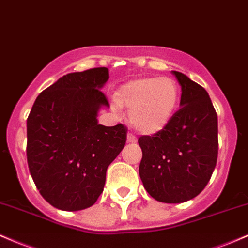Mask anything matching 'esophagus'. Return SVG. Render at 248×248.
I'll return each mask as SVG.
<instances>
[{"mask_svg":"<svg viewBox=\"0 0 248 248\" xmlns=\"http://www.w3.org/2000/svg\"><path fill=\"white\" fill-rule=\"evenodd\" d=\"M127 140H128V142H137V138H135V135L132 134V133H128V134H127Z\"/></svg>","mask_w":248,"mask_h":248,"instance_id":"esophagus-1","label":"esophagus"}]
</instances>
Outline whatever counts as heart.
Returning <instances> with one entry per match:
<instances>
[{"label": "heart", "instance_id": "obj_1", "mask_svg": "<svg viewBox=\"0 0 248 248\" xmlns=\"http://www.w3.org/2000/svg\"><path fill=\"white\" fill-rule=\"evenodd\" d=\"M115 101L130 111V122L135 128L152 134L172 119L179 101V87L170 78H140L122 86Z\"/></svg>", "mask_w": 248, "mask_h": 248}]
</instances>
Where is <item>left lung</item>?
Wrapping results in <instances>:
<instances>
[{"mask_svg": "<svg viewBox=\"0 0 248 248\" xmlns=\"http://www.w3.org/2000/svg\"><path fill=\"white\" fill-rule=\"evenodd\" d=\"M181 86L180 108L159 132L142 135L139 173L155 200L180 203L202 192L217 165V116L203 87L172 72Z\"/></svg>", "mask_w": 248, "mask_h": 248, "instance_id": "obj_1", "label": "left lung"}]
</instances>
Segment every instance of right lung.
I'll use <instances>...</instances> for the list:
<instances>
[{
    "label": "right lung",
    "mask_w": 248,
    "mask_h": 248,
    "mask_svg": "<svg viewBox=\"0 0 248 248\" xmlns=\"http://www.w3.org/2000/svg\"><path fill=\"white\" fill-rule=\"evenodd\" d=\"M106 67L60 78L35 100L27 119V161L45 200L62 211L91 207L103 192L108 166L127 139L122 124H97L109 107Z\"/></svg>",
    "instance_id": "add662e5"
}]
</instances>
